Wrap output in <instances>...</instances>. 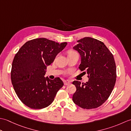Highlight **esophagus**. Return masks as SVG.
I'll use <instances>...</instances> for the list:
<instances>
[{"instance_id": "1", "label": "esophagus", "mask_w": 131, "mask_h": 131, "mask_svg": "<svg viewBox=\"0 0 131 131\" xmlns=\"http://www.w3.org/2000/svg\"><path fill=\"white\" fill-rule=\"evenodd\" d=\"M70 83H71V82L70 81V80H65V81H64V84H65V85L70 84Z\"/></svg>"}]
</instances>
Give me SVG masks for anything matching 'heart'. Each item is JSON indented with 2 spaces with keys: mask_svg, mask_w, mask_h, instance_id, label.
Wrapping results in <instances>:
<instances>
[{
  "mask_svg": "<svg viewBox=\"0 0 131 131\" xmlns=\"http://www.w3.org/2000/svg\"><path fill=\"white\" fill-rule=\"evenodd\" d=\"M77 53L75 51H70L69 52V54H71V53Z\"/></svg>",
  "mask_w": 131,
  "mask_h": 131,
  "instance_id": "b5f03b06",
  "label": "heart"
}]
</instances>
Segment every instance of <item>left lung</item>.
I'll return each mask as SVG.
<instances>
[{
  "instance_id": "1",
  "label": "left lung",
  "mask_w": 131,
  "mask_h": 131,
  "mask_svg": "<svg viewBox=\"0 0 131 131\" xmlns=\"http://www.w3.org/2000/svg\"><path fill=\"white\" fill-rule=\"evenodd\" d=\"M73 49L79 52L81 63L79 69L87 73L85 83L75 80L77 91L73 101L85 109L97 108L106 101L114 87L116 69L113 54L104 43L96 39L85 37L77 41Z\"/></svg>"
}]
</instances>
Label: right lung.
Returning a JSON list of instances; mask_svg holds the SVG:
<instances>
[{"instance_id": "right-lung-1", "label": "right lung", "mask_w": 131, "mask_h": 131, "mask_svg": "<svg viewBox=\"0 0 131 131\" xmlns=\"http://www.w3.org/2000/svg\"><path fill=\"white\" fill-rule=\"evenodd\" d=\"M67 43L59 44L46 38L29 40L16 54L11 69V81L19 99L27 106L41 109L53 101L63 83L60 78L44 77L47 66L53 62Z\"/></svg>"}]
</instances>
